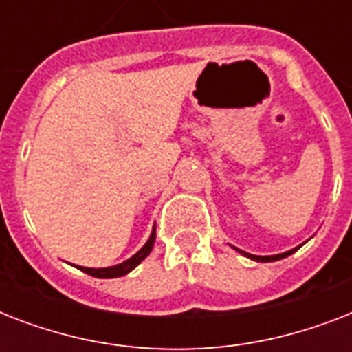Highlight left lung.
Masks as SVG:
<instances>
[{
  "label": "left lung",
  "mask_w": 352,
  "mask_h": 352,
  "mask_svg": "<svg viewBox=\"0 0 352 352\" xmlns=\"http://www.w3.org/2000/svg\"><path fill=\"white\" fill-rule=\"evenodd\" d=\"M303 245H305V243H303ZM232 248H234V250L239 252V254H243V256H245V257H248V259H252V261H257V263H272V261H279V259H283V257H289L290 254H294V252L298 250V248H301V245H300V246H296V248H292V250L283 252V254H276V256H254V254H248V252L239 250V248H235V246H232Z\"/></svg>",
  "instance_id": "obj_1"
}]
</instances>
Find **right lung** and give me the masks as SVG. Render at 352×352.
<instances>
[{
    "label": "right lung",
    "instance_id": "right-lung-1",
    "mask_svg": "<svg viewBox=\"0 0 352 352\" xmlns=\"http://www.w3.org/2000/svg\"><path fill=\"white\" fill-rule=\"evenodd\" d=\"M155 245V226L151 234H149V239L146 241V245L137 252V254H133L129 259L126 261L118 263V265H113V267H104V268H89V267H78V265H74L76 268H80L82 272L89 274L93 278H102V279H109V278H122V276H126L133 270V268H137L140 263L149 256V252L153 248Z\"/></svg>",
    "mask_w": 352,
    "mask_h": 352
}]
</instances>
